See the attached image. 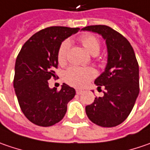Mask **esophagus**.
<instances>
[{
    "instance_id": "esophagus-1",
    "label": "esophagus",
    "mask_w": 150,
    "mask_h": 150,
    "mask_svg": "<svg viewBox=\"0 0 150 150\" xmlns=\"http://www.w3.org/2000/svg\"><path fill=\"white\" fill-rule=\"evenodd\" d=\"M76 93H77V94H81L83 93V91L80 90V89H77V90H76Z\"/></svg>"
}]
</instances>
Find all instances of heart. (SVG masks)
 Segmentation results:
<instances>
[{"label": "heart", "instance_id": "1", "mask_svg": "<svg viewBox=\"0 0 150 150\" xmlns=\"http://www.w3.org/2000/svg\"><path fill=\"white\" fill-rule=\"evenodd\" d=\"M79 40L87 51L92 55L97 56L100 50V44L99 40L92 34H83L80 36ZM71 45V41L66 40L62 42L57 53V60L61 65H63L67 62V52ZM96 75V71L93 68H81L77 67H71L67 69L64 74L65 81L71 86L81 88L83 87L87 83Z\"/></svg>", "mask_w": 150, "mask_h": 150}]
</instances>
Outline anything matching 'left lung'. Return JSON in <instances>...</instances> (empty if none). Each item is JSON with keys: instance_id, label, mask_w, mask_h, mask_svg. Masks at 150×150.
<instances>
[{"instance_id": "obj_1", "label": "left lung", "mask_w": 150, "mask_h": 150, "mask_svg": "<svg viewBox=\"0 0 150 150\" xmlns=\"http://www.w3.org/2000/svg\"><path fill=\"white\" fill-rule=\"evenodd\" d=\"M82 30L101 35L107 49L105 71L94 80L98 89L105 87L104 96L96 97L87 105V116L98 126L116 127L129 116L139 94V68L134 50L125 37L108 26H88Z\"/></svg>"}]
</instances>
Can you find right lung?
<instances>
[{
	"label": "right lung",
	"instance_id": "obj_1",
	"mask_svg": "<svg viewBox=\"0 0 150 150\" xmlns=\"http://www.w3.org/2000/svg\"><path fill=\"white\" fill-rule=\"evenodd\" d=\"M79 28L50 27L34 34L23 45L15 63L13 86L20 108L35 125L50 127L65 116L67 103L76 91L63 83L60 91L50 88L48 80L56 78L57 53L62 43Z\"/></svg>",
	"mask_w": 150,
	"mask_h": 150
}]
</instances>
